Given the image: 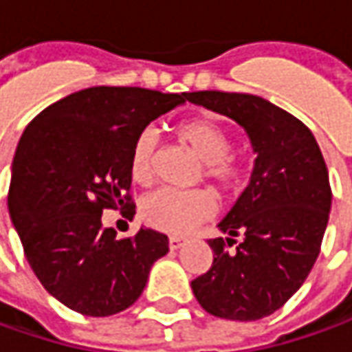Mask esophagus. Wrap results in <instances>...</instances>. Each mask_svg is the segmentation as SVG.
<instances>
[{
  "instance_id": "1",
  "label": "esophagus",
  "mask_w": 352,
  "mask_h": 352,
  "mask_svg": "<svg viewBox=\"0 0 352 352\" xmlns=\"http://www.w3.org/2000/svg\"><path fill=\"white\" fill-rule=\"evenodd\" d=\"M183 241H185V239H183V237H179V236L169 237V249H171V251H175V249H179L181 245H183Z\"/></svg>"
}]
</instances>
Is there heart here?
<instances>
[{"instance_id": "1", "label": "heart", "mask_w": 352, "mask_h": 352, "mask_svg": "<svg viewBox=\"0 0 352 352\" xmlns=\"http://www.w3.org/2000/svg\"><path fill=\"white\" fill-rule=\"evenodd\" d=\"M177 138L204 164L202 175L222 199H236L248 185V167L230 153L232 134L224 124L208 116L181 122ZM160 136L153 128L140 130L130 152V175L140 185H148L155 173V152ZM216 212L212 197L204 190L162 188L148 195L140 204V216L164 234H185L190 228L210 220Z\"/></svg>"}]
</instances>
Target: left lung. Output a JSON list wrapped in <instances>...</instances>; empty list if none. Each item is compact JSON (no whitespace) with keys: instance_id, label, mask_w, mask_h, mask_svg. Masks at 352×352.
<instances>
[{"instance_id":"left-lung-1","label":"left lung","mask_w":352,"mask_h":352,"mask_svg":"<svg viewBox=\"0 0 352 352\" xmlns=\"http://www.w3.org/2000/svg\"><path fill=\"white\" fill-rule=\"evenodd\" d=\"M185 99L248 132L255 164L234 208L208 239L212 267L190 286L216 318L255 321L283 308L320 255L331 210L329 173L302 120L248 93L195 91Z\"/></svg>"}]
</instances>
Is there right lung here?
Here are the masks:
<instances>
[{
	"label": "right lung",
	"instance_id": "obj_1",
	"mask_svg": "<svg viewBox=\"0 0 352 352\" xmlns=\"http://www.w3.org/2000/svg\"><path fill=\"white\" fill-rule=\"evenodd\" d=\"M183 103L185 93L101 85L56 101L25 128L7 208L36 278L69 309L93 318L126 309L169 251L165 234L140 228L118 239L101 216L130 206L140 130Z\"/></svg>",
	"mask_w": 352,
	"mask_h": 352
}]
</instances>
